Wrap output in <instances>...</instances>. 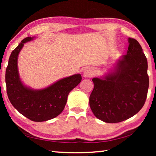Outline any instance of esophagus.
<instances>
[{
  "instance_id": "obj_1",
  "label": "esophagus",
  "mask_w": 156,
  "mask_h": 156,
  "mask_svg": "<svg viewBox=\"0 0 156 156\" xmlns=\"http://www.w3.org/2000/svg\"><path fill=\"white\" fill-rule=\"evenodd\" d=\"M94 75V71L93 69L87 68L84 70L83 73V76L84 78H90Z\"/></svg>"
}]
</instances>
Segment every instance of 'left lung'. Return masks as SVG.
I'll list each match as a JSON object with an SVG mask.
<instances>
[{
  "instance_id": "left-lung-1",
  "label": "left lung",
  "mask_w": 156,
  "mask_h": 156,
  "mask_svg": "<svg viewBox=\"0 0 156 156\" xmlns=\"http://www.w3.org/2000/svg\"><path fill=\"white\" fill-rule=\"evenodd\" d=\"M126 55L121 56L112 70L94 78V88L89 96L92 112L107 123L126 120L144 106L149 89L147 60L136 39L129 38Z\"/></svg>"
}]
</instances>
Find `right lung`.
<instances>
[{
	"label": "right lung",
	"mask_w": 156,
	"mask_h": 156,
	"mask_svg": "<svg viewBox=\"0 0 156 156\" xmlns=\"http://www.w3.org/2000/svg\"><path fill=\"white\" fill-rule=\"evenodd\" d=\"M35 37H27L12 52L5 73L7 93L12 105L18 112L34 122L53 119L62 113L69 92L82 80L80 73L66 77L41 89L26 86L20 80L18 58L24 44Z\"/></svg>",
	"instance_id": "1"
}]
</instances>
